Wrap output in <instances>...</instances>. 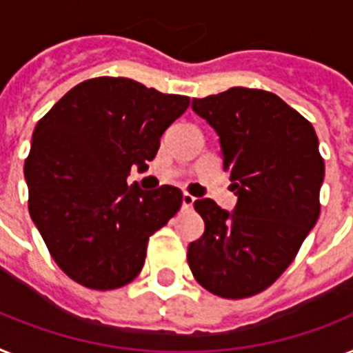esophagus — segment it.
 Returning <instances> with one entry per match:
<instances>
[{"instance_id": "34e87169", "label": "esophagus", "mask_w": 353, "mask_h": 353, "mask_svg": "<svg viewBox=\"0 0 353 353\" xmlns=\"http://www.w3.org/2000/svg\"><path fill=\"white\" fill-rule=\"evenodd\" d=\"M194 200H196V198H194L193 194L183 193V194H182V208H183V209H191V208H193Z\"/></svg>"}]
</instances>
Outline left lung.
Listing matches in <instances>:
<instances>
[{
    "label": "left lung",
    "instance_id": "obj_1",
    "mask_svg": "<svg viewBox=\"0 0 353 353\" xmlns=\"http://www.w3.org/2000/svg\"><path fill=\"white\" fill-rule=\"evenodd\" d=\"M191 106L220 137L238 203L227 212L211 198L194 202L205 231L189 243V269L214 296L250 298L283 274L319 218V141L301 113L265 90L238 86Z\"/></svg>",
    "mask_w": 353,
    "mask_h": 353
}]
</instances>
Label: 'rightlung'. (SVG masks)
<instances>
[{
	"label": "right lung",
	"mask_w": 353,
	"mask_h": 353,
	"mask_svg": "<svg viewBox=\"0 0 353 353\" xmlns=\"http://www.w3.org/2000/svg\"><path fill=\"white\" fill-rule=\"evenodd\" d=\"M189 106L126 77L70 90L37 122L25 160L28 211L68 278L93 290L124 287L144 267L150 236L179 212L182 191L128 185Z\"/></svg>",
	"instance_id": "right-lung-1"
}]
</instances>
